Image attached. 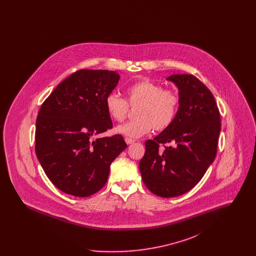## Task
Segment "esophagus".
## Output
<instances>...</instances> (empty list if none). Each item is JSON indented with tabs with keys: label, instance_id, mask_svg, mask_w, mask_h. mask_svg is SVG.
Returning <instances> with one entry per match:
<instances>
[{
	"label": "esophagus",
	"instance_id": "esophagus-1",
	"mask_svg": "<svg viewBox=\"0 0 256 256\" xmlns=\"http://www.w3.org/2000/svg\"><path fill=\"white\" fill-rule=\"evenodd\" d=\"M124 141H126V143L128 144V145H130V144H132L134 142V140H132V139H130V138H124Z\"/></svg>",
	"mask_w": 256,
	"mask_h": 256
}]
</instances>
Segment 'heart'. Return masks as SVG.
Listing matches in <instances>:
<instances>
[{"mask_svg":"<svg viewBox=\"0 0 256 256\" xmlns=\"http://www.w3.org/2000/svg\"><path fill=\"white\" fill-rule=\"evenodd\" d=\"M180 106V98L172 90L150 80L137 82L128 87L126 100L115 93L106 98V108L110 118L121 122L126 118L128 106L137 110V120L121 124L116 132L136 139L150 132L152 128L162 132L174 122Z\"/></svg>","mask_w":256,"mask_h":256,"instance_id":"b5f03b06","label":"heart"}]
</instances>
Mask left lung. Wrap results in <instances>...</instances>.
Masks as SVG:
<instances>
[{
    "label": "left lung",
    "instance_id": "obj_1",
    "mask_svg": "<svg viewBox=\"0 0 256 256\" xmlns=\"http://www.w3.org/2000/svg\"><path fill=\"white\" fill-rule=\"evenodd\" d=\"M167 80L178 88L180 108L170 126L145 142L139 169L152 193L172 198L190 191L214 161L220 118L213 94L195 76L172 74Z\"/></svg>",
    "mask_w": 256,
    "mask_h": 256
}]
</instances>
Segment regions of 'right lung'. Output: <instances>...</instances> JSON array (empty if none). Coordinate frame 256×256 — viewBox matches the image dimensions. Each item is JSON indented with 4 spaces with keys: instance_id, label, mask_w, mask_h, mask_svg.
Returning a JSON list of instances; mask_svg holds the SVG:
<instances>
[{
    "instance_id": "1",
    "label": "right lung",
    "mask_w": 256,
    "mask_h": 256,
    "mask_svg": "<svg viewBox=\"0 0 256 256\" xmlns=\"http://www.w3.org/2000/svg\"><path fill=\"white\" fill-rule=\"evenodd\" d=\"M119 80L114 71L78 70L56 86L38 111L37 158L66 194L97 193L108 182L110 164L126 148L121 134L92 137L112 128L106 98Z\"/></svg>"
}]
</instances>
